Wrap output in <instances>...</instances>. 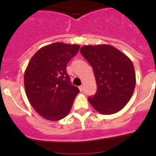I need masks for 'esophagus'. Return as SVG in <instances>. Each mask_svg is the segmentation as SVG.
I'll use <instances>...</instances> for the list:
<instances>
[{
	"label": "esophagus",
	"mask_w": 156,
	"mask_h": 156,
	"mask_svg": "<svg viewBox=\"0 0 156 156\" xmlns=\"http://www.w3.org/2000/svg\"><path fill=\"white\" fill-rule=\"evenodd\" d=\"M79 89H80V92H83V86H80V87H79Z\"/></svg>",
	"instance_id": "obj_1"
}]
</instances>
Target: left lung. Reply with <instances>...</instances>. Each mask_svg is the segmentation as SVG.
I'll use <instances>...</instances> for the list:
<instances>
[{
  "mask_svg": "<svg viewBox=\"0 0 156 156\" xmlns=\"http://www.w3.org/2000/svg\"><path fill=\"white\" fill-rule=\"evenodd\" d=\"M80 52L92 66L97 92L88 100L104 115L115 114L130 101L136 86L133 64L126 55L108 44L84 45Z\"/></svg>",
  "mask_w": 156,
  "mask_h": 156,
  "instance_id": "obj_1",
  "label": "left lung"
}]
</instances>
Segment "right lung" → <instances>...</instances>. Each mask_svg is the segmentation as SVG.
<instances>
[{
	"mask_svg": "<svg viewBox=\"0 0 156 156\" xmlns=\"http://www.w3.org/2000/svg\"><path fill=\"white\" fill-rule=\"evenodd\" d=\"M79 44L55 42L44 46L32 56L24 74L28 101L41 117L57 121L69 114L79 93L72 85L67 64L78 51Z\"/></svg>",
	"mask_w": 156,
	"mask_h": 156,
	"instance_id": "obj_1",
	"label": "right lung"
}]
</instances>
